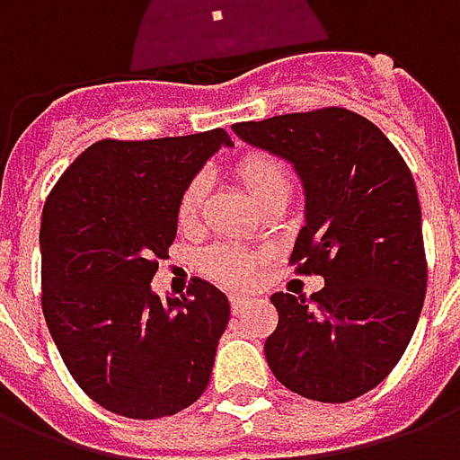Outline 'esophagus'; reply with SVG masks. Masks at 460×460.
<instances>
[{
  "mask_svg": "<svg viewBox=\"0 0 460 460\" xmlns=\"http://www.w3.org/2000/svg\"><path fill=\"white\" fill-rule=\"evenodd\" d=\"M249 303H251V298H246V296H231L229 298V305H231V310H234V315H236V313H241V310L246 308Z\"/></svg>",
  "mask_w": 460,
  "mask_h": 460,
  "instance_id": "obj_1",
  "label": "esophagus"
}]
</instances>
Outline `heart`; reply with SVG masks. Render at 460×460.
Instances as JSON below:
<instances>
[{
	"instance_id": "1",
	"label": "heart",
	"mask_w": 460,
	"mask_h": 460,
	"mask_svg": "<svg viewBox=\"0 0 460 460\" xmlns=\"http://www.w3.org/2000/svg\"><path fill=\"white\" fill-rule=\"evenodd\" d=\"M234 177L243 184L261 207L270 199H286L290 194V172L288 167L269 152L249 150L239 155L231 164ZM207 197V181L204 177H191L187 187L181 190L177 201V221L184 229H191L201 217ZM259 266L256 253L243 249L239 243H217L199 256V269L207 279L217 280L221 286H246L253 279Z\"/></svg>"
}]
</instances>
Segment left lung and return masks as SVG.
Segmentation results:
<instances>
[{
	"mask_svg": "<svg viewBox=\"0 0 460 460\" xmlns=\"http://www.w3.org/2000/svg\"><path fill=\"white\" fill-rule=\"evenodd\" d=\"M234 130L296 164L305 226L290 266L325 279L310 298L270 296L279 310L263 347L270 372L313 402L367 394L402 359L424 305L429 270L411 170L375 122L338 105Z\"/></svg>",
	"mask_w": 460,
	"mask_h": 460,
	"instance_id": "1",
	"label": "left lung"
}]
</instances>
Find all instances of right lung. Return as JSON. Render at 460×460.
<instances>
[{
	"mask_svg": "<svg viewBox=\"0 0 460 460\" xmlns=\"http://www.w3.org/2000/svg\"><path fill=\"white\" fill-rule=\"evenodd\" d=\"M224 128L155 140L105 137L81 152L41 214V308L75 385L113 414L160 419L209 385L229 300L194 279L162 303L150 280L177 236V201Z\"/></svg>",
	"mask_w": 460,
	"mask_h": 460,
	"instance_id": "obj_1",
	"label": "right lung"
}]
</instances>
